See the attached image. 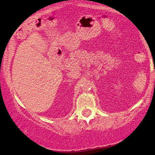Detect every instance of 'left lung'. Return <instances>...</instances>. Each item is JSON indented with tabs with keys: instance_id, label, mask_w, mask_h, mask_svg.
I'll list each match as a JSON object with an SVG mask.
<instances>
[{
	"instance_id": "left-lung-1",
	"label": "left lung",
	"mask_w": 155,
	"mask_h": 155,
	"mask_svg": "<svg viewBox=\"0 0 155 155\" xmlns=\"http://www.w3.org/2000/svg\"><path fill=\"white\" fill-rule=\"evenodd\" d=\"M154 72H155V71H154Z\"/></svg>"
}]
</instances>
